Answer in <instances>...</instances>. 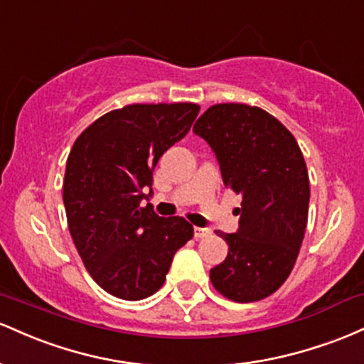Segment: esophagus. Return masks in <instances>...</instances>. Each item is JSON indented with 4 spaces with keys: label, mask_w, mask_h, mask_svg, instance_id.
<instances>
[{
    "label": "esophagus",
    "mask_w": 364,
    "mask_h": 364,
    "mask_svg": "<svg viewBox=\"0 0 364 364\" xmlns=\"http://www.w3.org/2000/svg\"><path fill=\"white\" fill-rule=\"evenodd\" d=\"M211 234L210 228H201V227H194V237L196 239H204Z\"/></svg>",
    "instance_id": "esophagus-1"
}]
</instances>
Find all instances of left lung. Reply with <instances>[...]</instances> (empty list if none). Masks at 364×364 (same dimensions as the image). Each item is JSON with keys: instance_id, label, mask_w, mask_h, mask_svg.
I'll list each match as a JSON object with an SVG mask.
<instances>
[{"instance_id": "left-lung-1", "label": "left lung", "mask_w": 364, "mask_h": 364, "mask_svg": "<svg viewBox=\"0 0 364 364\" xmlns=\"http://www.w3.org/2000/svg\"><path fill=\"white\" fill-rule=\"evenodd\" d=\"M194 132L218 158L225 187L242 198L237 234L211 268L213 287L235 303L268 297L291 275L308 225L309 177L299 144L284 124L258 106L213 105Z\"/></svg>"}]
</instances>
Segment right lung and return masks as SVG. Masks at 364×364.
<instances>
[{"mask_svg":"<svg viewBox=\"0 0 364 364\" xmlns=\"http://www.w3.org/2000/svg\"><path fill=\"white\" fill-rule=\"evenodd\" d=\"M198 113L196 103L127 105L73 142L63 178L68 230L84 267L112 296H153L175 252L193 239L186 218H163L141 201L160 156L189 132Z\"/></svg>","mask_w":364,"mask_h":364,"instance_id":"right-lung-1","label":"right lung"}]
</instances>
